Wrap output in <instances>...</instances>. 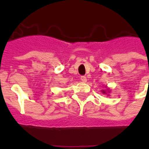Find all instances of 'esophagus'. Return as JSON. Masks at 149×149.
<instances>
[{
    "mask_svg": "<svg viewBox=\"0 0 149 149\" xmlns=\"http://www.w3.org/2000/svg\"><path fill=\"white\" fill-rule=\"evenodd\" d=\"M80 80H81L83 83H86V82L87 81V79H86V77H85V76H82V77H80Z\"/></svg>",
    "mask_w": 149,
    "mask_h": 149,
    "instance_id": "esophagus-1",
    "label": "esophagus"
}]
</instances>
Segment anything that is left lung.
<instances>
[{"label":"left lung","instance_id":"obj_1","mask_svg":"<svg viewBox=\"0 0 149 149\" xmlns=\"http://www.w3.org/2000/svg\"><path fill=\"white\" fill-rule=\"evenodd\" d=\"M107 87V86H106ZM101 92L103 93H104V94H107V93H109L110 92H111V91H110V89L109 88H107V90H102ZM107 96H109V94H107Z\"/></svg>","mask_w":149,"mask_h":149}]
</instances>
